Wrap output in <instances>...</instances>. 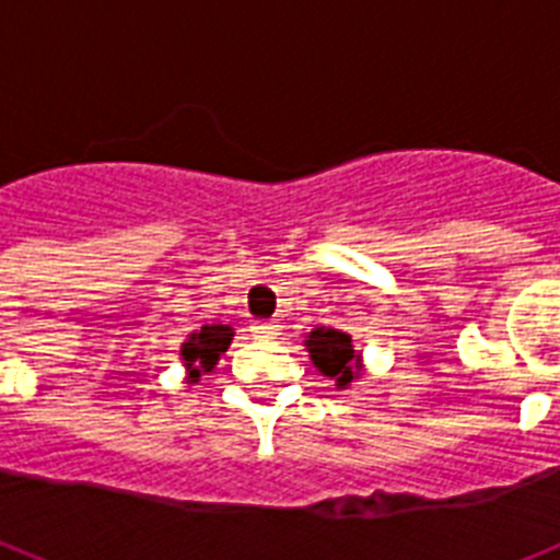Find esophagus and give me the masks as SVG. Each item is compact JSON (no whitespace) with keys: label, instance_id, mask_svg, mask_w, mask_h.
<instances>
[{"label":"esophagus","instance_id":"34e87169","mask_svg":"<svg viewBox=\"0 0 560 560\" xmlns=\"http://www.w3.org/2000/svg\"><path fill=\"white\" fill-rule=\"evenodd\" d=\"M279 324L276 322H258L253 324V332H256V338H276L279 336Z\"/></svg>","mask_w":560,"mask_h":560}]
</instances>
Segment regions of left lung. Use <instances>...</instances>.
<instances>
[{
	"label": "left lung",
	"mask_w": 560,
	"mask_h": 560,
	"mask_svg": "<svg viewBox=\"0 0 560 560\" xmlns=\"http://www.w3.org/2000/svg\"><path fill=\"white\" fill-rule=\"evenodd\" d=\"M304 350L310 352L313 368L336 382V389H350L352 382L364 375V359L355 350L350 332L336 327H316L304 336Z\"/></svg>",
	"instance_id": "8db88e82"
}]
</instances>
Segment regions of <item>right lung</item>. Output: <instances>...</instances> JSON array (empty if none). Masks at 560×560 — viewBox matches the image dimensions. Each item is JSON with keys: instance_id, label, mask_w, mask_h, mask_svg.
Returning <instances> with one entry per match:
<instances>
[{"instance_id": "obj_1", "label": "right lung", "mask_w": 560, "mask_h": 560, "mask_svg": "<svg viewBox=\"0 0 560 560\" xmlns=\"http://www.w3.org/2000/svg\"><path fill=\"white\" fill-rule=\"evenodd\" d=\"M233 341V327L230 324H205L201 330L190 332L178 347V359L185 364L187 384H196L205 373L219 364L222 352H228Z\"/></svg>"}]
</instances>
